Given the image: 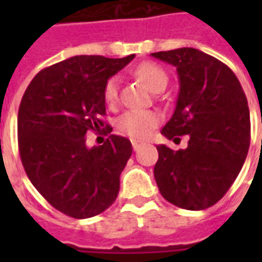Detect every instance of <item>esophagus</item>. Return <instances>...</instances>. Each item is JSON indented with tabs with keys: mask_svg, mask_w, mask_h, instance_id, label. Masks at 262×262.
<instances>
[{
	"mask_svg": "<svg viewBox=\"0 0 262 262\" xmlns=\"http://www.w3.org/2000/svg\"><path fill=\"white\" fill-rule=\"evenodd\" d=\"M132 147H133V150H135V151H137L139 148L142 147V143H139V142H136V140H133V142H132Z\"/></svg>",
	"mask_w": 262,
	"mask_h": 262,
	"instance_id": "1",
	"label": "esophagus"
}]
</instances>
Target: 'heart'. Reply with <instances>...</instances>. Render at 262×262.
<instances>
[{
	"instance_id": "b5f03b06",
	"label": "heart",
	"mask_w": 262,
	"mask_h": 262,
	"mask_svg": "<svg viewBox=\"0 0 262 262\" xmlns=\"http://www.w3.org/2000/svg\"><path fill=\"white\" fill-rule=\"evenodd\" d=\"M133 74L153 92L164 90L168 81L164 70L160 66L148 61L137 66ZM118 94H119V80L116 77H112L106 81L103 88L105 101L108 103H115L118 101ZM160 122H161V116L154 111H127L118 119L116 127L122 135L130 137L133 140H144L160 125Z\"/></svg>"
}]
</instances>
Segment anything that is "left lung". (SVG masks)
Instances as JSON below:
<instances>
[{
    "label": "left lung",
    "mask_w": 262,
    "mask_h": 262,
    "mask_svg": "<svg viewBox=\"0 0 262 262\" xmlns=\"http://www.w3.org/2000/svg\"><path fill=\"white\" fill-rule=\"evenodd\" d=\"M151 56L177 67L180 80L176 111L161 133L170 140L189 136L184 150L157 146L154 178L165 201L202 210L225 196L246 161L250 147L247 98L225 63L198 49Z\"/></svg>",
    "instance_id": "obj_1"
}]
</instances>
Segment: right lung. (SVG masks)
<instances>
[{
  "label": "right lung",
  "mask_w": 262,
  "mask_h": 262,
  "mask_svg": "<svg viewBox=\"0 0 262 262\" xmlns=\"http://www.w3.org/2000/svg\"><path fill=\"white\" fill-rule=\"evenodd\" d=\"M133 59L70 57L39 71L20 101L18 147L26 176L53 208L74 219L102 213L119 192L130 140L109 135L102 146L88 148L85 135L103 127L105 84Z\"/></svg>",
  "instance_id": "right-lung-1"
}]
</instances>
